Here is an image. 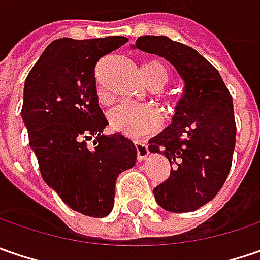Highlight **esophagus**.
<instances>
[{"mask_svg":"<svg viewBox=\"0 0 260 260\" xmlns=\"http://www.w3.org/2000/svg\"><path fill=\"white\" fill-rule=\"evenodd\" d=\"M135 148H137V159L138 160H145L148 156V148L147 144L143 141H135Z\"/></svg>","mask_w":260,"mask_h":260,"instance_id":"34e87169","label":"esophagus"}]
</instances>
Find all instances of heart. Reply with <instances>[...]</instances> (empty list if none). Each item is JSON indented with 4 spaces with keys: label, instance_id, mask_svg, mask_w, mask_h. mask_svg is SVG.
Segmentation results:
<instances>
[{
    "label": "heart",
    "instance_id": "heart-1",
    "mask_svg": "<svg viewBox=\"0 0 260 260\" xmlns=\"http://www.w3.org/2000/svg\"><path fill=\"white\" fill-rule=\"evenodd\" d=\"M141 76L147 86H157L159 89L168 81L165 66L157 61L145 63L141 68ZM159 116L153 109L129 103L117 106L109 113L110 129L131 140H138L154 132L159 126Z\"/></svg>",
    "mask_w": 260,
    "mask_h": 260
}]
</instances>
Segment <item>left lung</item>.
<instances>
[{"label":"left lung","instance_id":"8db88e82","mask_svg":"<svg viewBox=\"0 0 260 260\" xmlns=\"http://www.w3.org/2000/svg\"><path fill=\"white\" fill-rule=\"evenodd\" d=\"M132 48L160 55L184 81L172 123L148 141V151L163 154L171 175L153 192L168 212H192L221 190L236 147L233 99L219 72L188 45L168 37H140Z\"/></svg>","mask_w":260,"mask_h":260}]
</instances>
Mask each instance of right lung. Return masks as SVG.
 I'll list each match as a JSON object with an SVG mask.
<instances>
[{
    "instance_id": "right-lung-1",
    "label": "right lung",
    "mask_w": 260,
    "mask_h": 260,
    "mask_svg": "<svg viewBox=\"0 0 260 260\" xmlns=\"http://www.w3.org/2000/svg\"><path fill=\"white\" fill-rule=\"evenodd\" d=\"M126 42L125 37L55 39L24 82L22 119L42 179L70 209L92 218L112 212L116 179L137 161L129 138L103 135L109 122L94 76L100 58Z\"/></svg>"
}]
</instances>
